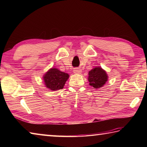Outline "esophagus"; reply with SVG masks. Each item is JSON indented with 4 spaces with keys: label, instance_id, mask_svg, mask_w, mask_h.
<instances>
[{
    "label": "esophagus",
    "instance_id": "1",
    "mask_svg": "<svg viewBox=\"0 0 147 147\" xmlns=\"http://www.w3.org/2000/svg\"><path fill=\"white\" fill-rule=\"evenodd\" d=\"M74 73L76 74H81L82 73V70L80 69H74Z\"/></svg>",
    "mask_w": 147,
    "mask_h": 147
}]
</instances>
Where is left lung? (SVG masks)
I'll use <instances>...</instances> for the list:
<instances>
[{
	"label": "left lung",
	"instance_id": "1",
	"mask_svg": "<svg viewBox=\"0 0 147 147\" xmlns=\"http://www.w3.org/2000/svg\"><path fill=\"white\" fill-rule=\"evenodd\" d=\"M88 80L93 88H102L108 81L107 72L100 67H95L88 72Z\"/></svg>",
	"mask_w": 147,
	"mask_h": 147
}]
</instances>
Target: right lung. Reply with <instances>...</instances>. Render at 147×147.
Instances as JSON below:
<instances>
[{
  "mask_svg": "<svg viewBox=\"0 0 147 147\" xmlns=\"http://www.w3.org/2000/svg\"><path fill=\"white\" fill-rule=\"evenodd\" d=\"M69 75L62 72L57 68L52 67L46 72L43 76V80L47 88L52 91H56L64 88Z\"/></svg>",
  "mask_w": 147,
  "mask_h": 147,
  "instance_id": "obj_1",
  "label": "right lung"
}]
</instances>
